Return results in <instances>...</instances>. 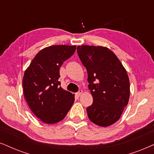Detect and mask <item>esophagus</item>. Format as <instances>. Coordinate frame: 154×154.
<instances>
[{
    "instance_id": "esophagus-1",
    "label": "esophagus",
    "mask_w": 154,
    "mask_h": 154,
    "mask_svg": "<svg viewBox=\"0 0 154 154\" xmlns=\"http://www.w3.org/2000/svg\"><path fill=\"white\" fill-rule=\"evenodd\" d=\"M82 94V89H79L78 92H77V93H76V95H77V96H80Z\"/></svg>"
}]
</instances>
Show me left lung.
<instances>
[{"instance_id":"1","label":"left lung","mask_w":154,"mask_h":154,"mask_svg":"<svg viewBox=\"0 0 154 154\" xmlns=\"http://www.w3.org/2000/svg\"><path fill=\"white\" fill-rule=\"evenodd\" d=\"M77 53L88 73L93 103L87 107L89 120L101 127L118 121L130 98L126 69L115 53L106 47L77 46Z\"/></svg>"}]
</instances>
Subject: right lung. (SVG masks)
<instances>
[{
	"instance_id": "right-lung-1",
	"label": "right lung",
	"mask_w": 154,
	"mask_h": 154,
	"mask_svg": "<svg viewBox=\"0 0 154 154\" xmlns=\"http://www.w3.org/2000/svg\"><path fill=\"white\" fill-rule=\"evenodd\" d=\"M76 46L56 45L45 48L34 57L23 77L26 103L42 122L53 124L66 116L75 101L74 94L60 87V67L74 54Z\"/></svg>"
}]
</instances>
